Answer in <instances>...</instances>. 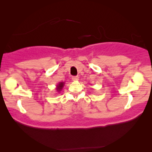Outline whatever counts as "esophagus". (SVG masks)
Here are the masks:
<instances>
[{
	"label": "esophagus",
	"mask_w": 152,
	"mask_h": 152,
	"mask_svg": "<svg viewBox=\"0 0 152 152\" xmlns=\"http://www.w3.org/2000/svg\"><path fill=\"white\" fill-rule=\"evenodd\" d=\"M72 80H73V81H78L79 80L78 76H73V77H72Z\"/></svg>",
	"instance_id": "1"
}]
</instances>
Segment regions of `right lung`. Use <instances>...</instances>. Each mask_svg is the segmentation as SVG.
<instances>
[{
  "mask_svg": "<svg viewBox=\"0 0 152 152\" xmlns=\"http://www.w3.org/2000/svg\"><path fill=\"white\" fill-rule=\"evenodd\" d=\"M64 84H65V83H64V82H61L57 85V86H56V91H57V92H58V93L61 92L62 88H64Z\"/></svg>",
  "mask_w": 152,
  "mask_h": 152,
  "instance_id": "obj_1",
  "label": "right lung"
}]
</instances>
